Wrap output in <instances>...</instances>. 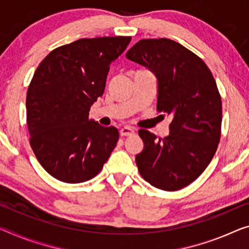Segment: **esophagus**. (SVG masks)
Wrapping results in <instances>:
<instances>
[{"mask_svg": "<svg viewBox=\"0 0 249 249\" xmlns=\"http://www.w3.org/2000/svg\"><path fill=\"white\" fill-rule=\"evenodd\" d=\"M133 133H135V130L131 129V128H129V127H124V128H122V129L120 130V136H121V137L132 136Z\"/></svg>", "mask_w": 249, "mask_h": 249, "instance_id": "esophagus-1", "label": "esophagus"}]
</instances>
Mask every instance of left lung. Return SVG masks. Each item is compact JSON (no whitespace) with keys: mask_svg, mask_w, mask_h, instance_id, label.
<instances>
[{"mask_svg":"<svg viewBox=\"0 0 249 249\" xmlns=\"http://www.w3.org/2000/svg\"><path fill=\"white\" fill-rule=\"evenodd\" d=\"M125 56L154 72L157 110L173 117L163 139L139 130L144 147L136 156L138 170L156 188L181 189L204 173L219 143L223 111L215 79L199 56L169 39L140 40Z\"/></svg>","mask_w":249,"mask_h":249,"instance_id":"left-lung-1","label":"left lung"}]
</instances>
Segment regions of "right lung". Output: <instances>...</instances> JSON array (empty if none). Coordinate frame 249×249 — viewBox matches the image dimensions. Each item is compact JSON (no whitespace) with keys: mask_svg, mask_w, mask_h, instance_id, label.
I'll return each mask as SVG.
<instances>
[{"mask_svg":"<svg viewBox=\"0 0 249 249\" xmlns=\"http://www.w3.org/2000/svg\"><path fill=\"white\" fill-rule=\"evenodd\" d=\"M130 41L131 36L80 39L50 52L34 72L26 93L30 144L58 180H90L117 146L118 129L90 120L89 111L103 94L110 66Z\"/></svg>","mask_w":249,"mask_h":249,"instance_id":"right-lung-1","label":"right lung"}]
</instances>
